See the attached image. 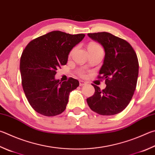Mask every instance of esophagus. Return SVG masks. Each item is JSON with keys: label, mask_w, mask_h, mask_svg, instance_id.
Segmentation results:
<instances>
[{"label": "esophagus", "mask_w": 155, "mask_h": 155, "mask_svg": "<svg viewBox=\"0 0 155 155\" xmlns=\"http://www.w3.org/2000/svg\"><path fill=\"white\" fill-rule=\"evenodd\" d=\"M86 84H87V83L85 82V81H79V85H80V86L85 85Z\"/></svg>", "instance_id": "34e87169"}]
</instances>
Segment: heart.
I'll return each instance as SVG.
<instances>
[{
    "instance_id": "obj_1",
    "label": "heart",
    "mask_w": 155,
    "mask_h": 155,
    "mask_svg": "<svg viewBox=\"0 0 155 155\" xmlns=\"http://www.w3.org/2000/svg\"><path fill=\"white\" fill-rule=\"evenodd\" d=\"M88 49H95V50H102V48L101 47L100 45H99L95 43H90L88 45ZM79 74L82 77H84L85 76V72L83 70H80L79 71Z\"/></svg>"
}]
</instances>
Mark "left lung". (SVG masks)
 Listing matches in <instances>:
<instances>
[{
    "mask_svg": "<svg viewBox=\"0 0 155 155\" xmlns=\"http://www.w3.org/2000/svg\"><path fill=\"white\" fill-rule=\"evenodd\" d=\"M104 49L105 56L98 77L105 79L104 89L95 88L93 96L87 99L89 108L101 115L117 114L130 102L136 90L139 72L137 55L131 45L110 33L87 34Z\"/></svg>",
    "mask_w": 155,
    "mask_h": 155,
    "instance_id": "1",
    "label": "left lung"
}]
</instances>
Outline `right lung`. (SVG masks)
Instances as JSON below:
<instances>
[{
	"label": "right lung",
	"instance_id": "obj_1",
	"mask_svg": "<svg viewBox=\"0 0 155 155\" xmlns=\"http://www.w3.org/2000/svg\"><path fill=\"white\" fill-rule=\"evenodd\" d=\"M85 36L52 31L30 41L24 50L19 64L22 87L38 113L53 117L65 110L70 93L79 82L73 78L60 82L55 78L56 70L66 65L70 51Z\"/></svg>",
	"mask_w": 155,
	"mask_h": 155
}]
</instances>
